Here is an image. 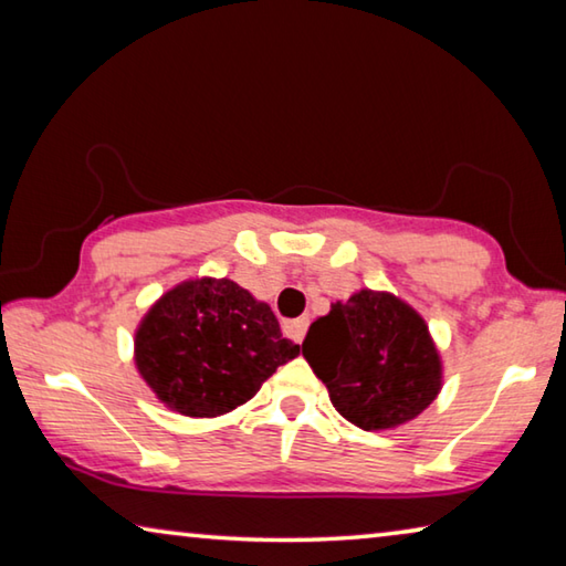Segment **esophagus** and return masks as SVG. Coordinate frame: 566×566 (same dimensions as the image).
<instances>
[{"mask_svg":"<svg viewBox=\"0 0 566 566\" xmlns=\"http://www.w3.org/2000/svg\"><path fill=\"white\" fill-rule=\"evenodd\" d=\"M306 327H310V319H294V322H286V334H290V337L296 342V344H302V339H304V334H306Z\"/></svg>","mask_w":566,"mask_h":566,"instance_id":"34e87169","label":"esophagus"}]
</instances>
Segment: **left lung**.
Returning a JSON list of instances; mask_svg holds the SVG:
<instances>
[{"mask_svg":"<svg viewBox=\"0 0 566 566\" xmlns=\"http://www.w3.org/2000/svg\"><path fill=\"white\" fill-rule=\"evenodd\" d=\"M339 415L367 432L417 419L444 387V361L424 317L385 290L354 292L312 322L302 344Z\"/></svg>","mask_w":566,"mask_h":566,"instance_id":"1","label":"left lung"}]
</instances>
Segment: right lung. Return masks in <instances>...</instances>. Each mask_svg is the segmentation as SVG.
Returning a JSON list of instances; mask_svg holds the SVG:
<instances>
[{"label":"right lung","instance_id":"obj_1","mask_svg":"<svg viewBox=\"0 0 566 566\" xmlns=\"http://www.w3.org/2000/svg\"><path fill=\"white\" fill-rule=\"evenodd\" d=\"M300 354L272 306L229 276H191L149 306L134 329V367L161 405L214 419L247 405Z\"/></svg>","mask_w":566,"mask_h":566}]
</instances>
